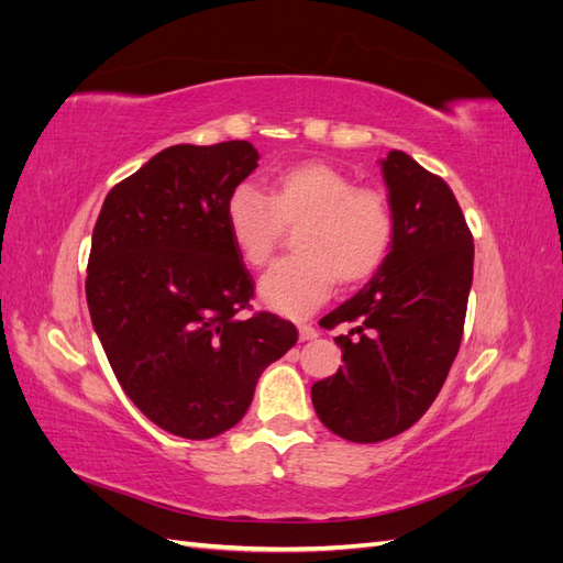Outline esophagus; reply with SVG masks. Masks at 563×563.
<instances>
[{
  "label": "esophagus",
  "instance_id": "esophagus-1",
  "mask_svg": "<svg viewBox=\"0 0 563 563\" xmlns=\"http://www.w3.org/2000/svg\"><path fill=\"white\" fill-rule=\"evenodd\" d=\"M298 333H300V340H314L319 335V331L312 327V323H300Z\"/></svg>",
  "mask_w": 563,
  "mask_h": 563
}]
</instances>
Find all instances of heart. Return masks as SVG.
Segmentation results:
<instances>
[{
  "label": "heart",
  "instance_id": "1",
  "mask_svg": "<svg viewBox=\"0 0 563 563\" xmlns=\"http://www.w3.org/2000/svg\"><path fill=\"white\" fill-rule=\"evenodd\" d=\"M225 228L253 267L272 258L284 228H300L298 255L272 265L258 284L261 300L286 317L317 310L335 279L356 286L378 275L395 242L387 195L356 187L347 174L323 162L288 168L267 195L249 183L236 185L225 201Z\"/></svg>",
  "mask_w": 563,
  "mask_h": 563
}]
</instances>
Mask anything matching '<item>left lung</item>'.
Here are the masks:
<instances>
[{"label":"left lung","mask_w":563,"mask_h":563,"mask_svg":"<svg viewBox=\"0 0 563 563\" xmlns=\"http://www.w3.org/2000/svg\"><path fill=\"white\" fill-rule=\"evenodd\" d=\"M380 166L395 242L378 275L323 317L329 329L356 327L335 338L345 366L312 385L319 420L356 444L401 434L437 399L463 338L474 267L451 187L401 150Z\"/></svg>","instance_id":"8db88e82"}]
</instances>
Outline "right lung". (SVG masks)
I'll return each mask as SVG.
<instances>
[{
    "label": "right lung",
    "instance_id": "add662e5",
    "mask_svg": "<svg viewBox=\"0 0 563 563\" xmlns=\"http://www.w3.org/2000/svg\"><path fill=\"white\" fill-rule=\"evenodd\" d=\"M258 159L246 141L166 147L112 187L93 228L87 302L100 345L126 397L183 439L234 428L261 373L298 340L277 314L236 317L253 279L225 201Z\"/></svg>",
    "mask_w": 563,
    "mask_h": 563
}]
</instances>
